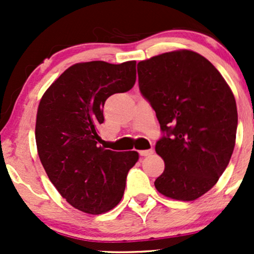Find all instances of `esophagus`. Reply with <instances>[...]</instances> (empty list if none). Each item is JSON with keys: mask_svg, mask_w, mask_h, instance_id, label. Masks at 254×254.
I'll return each mask as SVG.
<instances>
[{"mask_svg": "<svg viewBox=\"0 0 254 254\" xmlns=\"http://www.w3.org/2000/svg\"><path fill=\"white\" fill-rule=\"evenodd\" d=\"M154 153L153 149H147V150H141L139 151V155L141 156H150Z\"/></svg>", "mask_w": 254, "mask_h": 254, "instance_id": "1", "label": "esophagus"}]
</instances>
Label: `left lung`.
Listing matches in <instances>:
<instances>
[{"label": "left lung", "mask_w": 254, "mask_h": 254, "mask_svg": "<svg viewBox=\"0 0 254 254\" xmlns=\"http://www.w3.org/2000/svg\"><path fill=\"white\" fill-rule=\"evenodd\" d=\"M137 72L139 90L166 132L155 145L165 171L154 185L172 199H197L217 183L234 150V94L220 71L191 50L141 61Z\"/></svg>", "instance_id": "left-lung-1"}]
</instances>
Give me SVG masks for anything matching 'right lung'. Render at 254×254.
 <instances>
[{
    "mask_svg": "<svg viewBox=\"0 0 254 254\" xmlns=\"http://www.w3.org/2000/svg\"><path fill=\"white\" fill-rule=\"evenodd\" d=\"M136 82V61L69 66L40 99L36 122L38 155L50 182L70 205L86 214L110 211L124 194L137 151L99 147L103 107Z\"/></svg>",
    "mask_w": 254,
    "mask_h": 254,
    "instance_id": "obj_1",
    "label": "right lung"
}]
</instances>
